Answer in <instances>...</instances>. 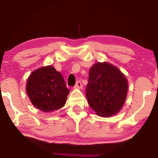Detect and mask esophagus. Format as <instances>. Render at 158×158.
I'll return each instance as SVG.
<instances>
[{
    "instance_id": "34e87169",
    "label": "esophagus",
    "mask_w": 158,
    "mask_h": 158,
    "mask_svg": "<svg viewBox=\"0 0 158 158\" xmlns=\"http://www.w3.org/2000/svg\"><path fill=\"white\" fill-rule=\"evenodd\" d=\"M82 85H81V82L80 81H77V84H76L75 85V88H77V89H82Z\"/></svg>"
}]
</instances>
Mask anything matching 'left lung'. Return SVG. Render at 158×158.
Instances as JSON below:
<instances>
[{
	"label": "left lung",
	"mask_w": 158,
	"mask_h": 158,
	"mask_svg": "<svg viewBox=\"0 0 158 158\" xmlns=\"http://www.w3.org/2000/svg\"><path fill=\"white\" fill-rule=\"evenodd\" d=\"M127 79L117 67L99 62L90 68L86 97L98 115L111 117L118 113L127 99Z\"/></svg>",
	"instance_id": "1"
}]
</instances>
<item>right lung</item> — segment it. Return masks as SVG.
<instances>
[{"label": "right lung", "mask_w": 158, "mask_h": 158, "mask_svg": "<svg viewBox=\"0 0 158 158\" xmlns=\"http://www.w3.org/2000/svg\"><path fill=\"white\" fill-rule=\"evenodd\" d=\"M26 92L34 106L48 113L65 106L69 89L61 73L52 66H48L31 73L27 81Z\"/></svg>", "instance_id": "right-lung-1"}]
</instances>
